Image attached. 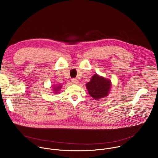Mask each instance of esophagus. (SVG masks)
I'll list each match as a JSON object with an SVG mask.
<instances>
[{"mask_svg":"<svg viewBox=\"0 0 158 158\" xmlns=\"http://www.w3.org/2000/svg\"><path fill=\"white\" fill-rule=\"evenodd\" d=\"M71 82H72V83H73V84H78V83H79V81H78L77 79H76V78L72 79H71Z\"/></svg>","mask_w":158,"mask_h":158,"instance_id":"esophagus-1","label":"esophagus"}]
</instances>
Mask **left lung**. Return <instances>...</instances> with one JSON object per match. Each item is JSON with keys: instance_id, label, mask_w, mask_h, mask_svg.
I'll return each mask as SVG.
<instances>
[{"instance_id": "1", "label": "left lung", "mask_w": 158, "mask_h": 158, "mask_svg": "<svg viewBox=\"0 0 158 158\" xmlns=\"http://www.w3.org/2000/svg\"><path fill=\"white\" fill-rule=\"evenodd\" d=\"M85 85L90 96L94 99H100L108 95L111 84L109 79L94 74Z\"/></svg>"}]
</instances>
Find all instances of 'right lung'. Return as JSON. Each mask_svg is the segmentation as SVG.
I'll list each match as a JSON object with an SVG mask.
<instances>
[{
  "mask_svg": "<svg viewBox=\"0 0 158 158\" xmlns=\"http://www.w3.org/2000/svg\"><path fill=\"white\" fill-rule=\"evenodd\" d=\"M60 85H58L57 87H54V89H53L54 90V91H55V93H58L57 91H59V89H60Z\"/></svg>",
  "mask_w": 158,
  "mask_h": 158,
  "instance_id": "1",
  "label": "right lung"
}]
</instances>
